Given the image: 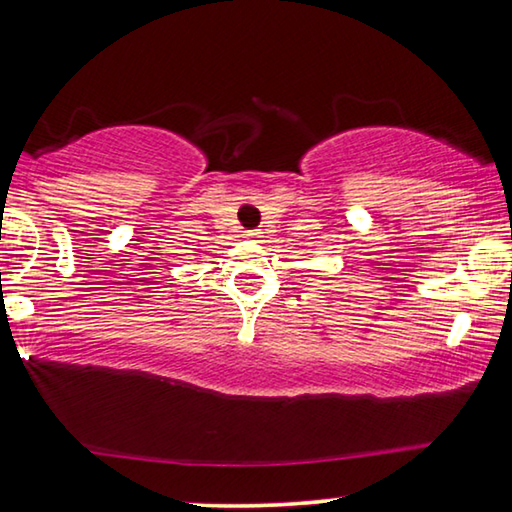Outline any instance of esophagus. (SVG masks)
Here are the masks:
<instances>
[{
    "label": "esophagus",
    "instance_id": "obj_1",
    "mask_svg": "<svg viewBox=\"0 0 512 512\" xmlns=\"http://www.w3.org/2000/svg\"><path fill=\"white\" fill-rule=\"evenodd\" d=\"M245 238H249V240H258V238H261V231H258V229H254V231H245Z\"/></svg>",
    "mask_w": 512,
    "mask_h": 512
}]
</instances>
